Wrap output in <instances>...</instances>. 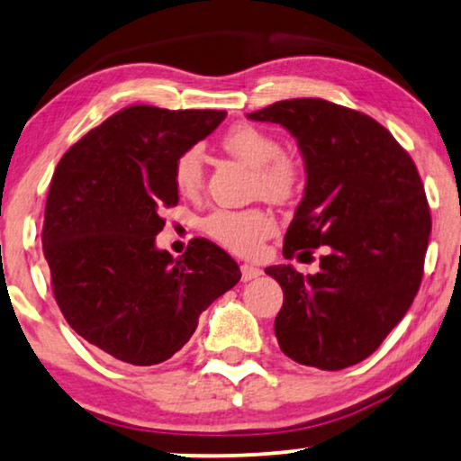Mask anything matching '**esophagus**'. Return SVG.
Returning <instances> with one entry per match:
<instances>
[{"mask_svg": "<svg viewBox=\"0 0 461 461\" xmlns=\"http://www.w3.org/2000/svg\"><path fill=\"white\" fill-rule=\"evenodd\" d=\"M240 269H242V281H252V279H257V277H260V275H263V271H260L258 267L249 265V263H244L242 267H240Z\"/></svg>", "mask_w": 461, "mask_h": 461, "instance_id": "obj_1", "label": "esophagus"}]
</instances>
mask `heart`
<instances>
[{
	"mask_svg": "<svg viewBox=\"0 0 461 461\" xmlns=\"http://www.w3.org/2000/svg\"><path fill=\"white\" fill-rule=\"evenodd\" d=\"M221 147L238 161L250 165L254 174L252 192L257 196L284 203L300 190L304 177L302 163L296 157L284 153L277 136L267 130L238 123L221 136ZM174 184L180 196H198L204 186V157L201 149L190 147L180 153L174 165ZM203 231L225 250L240 257H252L275 231V221L271 215L258 209H217L204 217Z\"/></svg>",
	"mask_w": 461,
	"mask_h": 461,
	"instance_id": "b5f03b06",
	"label": "heart"
}]
</instances>
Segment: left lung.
I'll use <instances>...</instances> for the list:
<instances>
[{
  "label": "left lung",
  "instance_id": "1",
  "mask_svg": "<svg viewBox=\"0 0 461 461\" xmlns=\"http://www.w3.org/2000/svg\"><path fill=\"white\" fill-rule=\"evenodd\" d=\"M281 123L306 165L304 198L284 257L322 249L321 269L267 267L284 290L281 352L321 370L362 362L403 319L422 281L430 211L408 150L366 113L325 99H287L249 113Z\"/></svg>",
  "mask_w": 461,
  "mask_h": 461
}]
</instances>
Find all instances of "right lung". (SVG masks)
Listing matches in <instances>:
<instances>
[{
	"instance_id": "1",
	"label": "right lung",
	"mask_w": 461,
	"mask_h": 461,
	"mask_svg": "<svg viewBox=\"0 0 461 461\" xmlns=\"http://www.w3.org/2000/svg\"><path fill=\"white\" fill-rule=\"evenodd\" d=\"M225 112L132 105L70 147L45 204L43 254L53 296L74 331L115 360L153 366L196 331L238 284L236 260L194 238L180 258L155 246L176 207L174 165Z\"/></svg>"
}]
</instances>
